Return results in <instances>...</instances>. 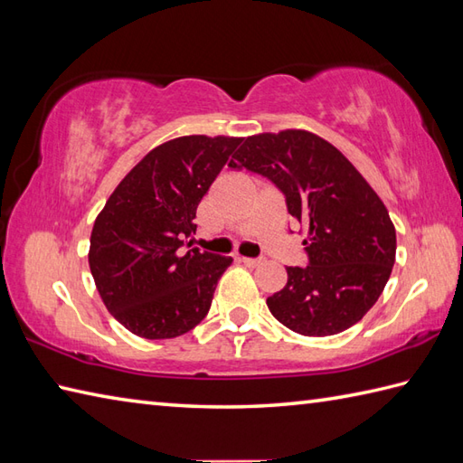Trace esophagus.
<instances>
[{
    "mask_svg": "<svg viewBox=\"0 0 463 463\" xmlns=\"http://www.w3.org/2000/svg\"><path fill=\"white\" fill-rule=\"evenodd\" d=\"M242 264H247V267H250V269H254V267H259V264H262V259H249V257H241L239 259Z\"/></svg>",
    "mask_w": 463,
    "mask_h": 463,
    "instance_id": "34e87169",
    "label": "esophagus"
}]
</instances>
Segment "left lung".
I'll use <instances>...</instances> for the list:
<instances>
[{
	"label": "left lung",
	"instance_id": "8db88e82",
	"mask_svg": "<svg viewBox=\"0 0 463 463\" xmlns=\"http://www.w3.org/2000/svg\"><path fill=\"white\" fill-rule=\"evenodd\" d=\"M229 166L267 176L307 231L308 267H288V282L269 310L302 336H332L360 322L386 287L396 260L388 209L346 156L302 129L242 139Z\"/></svg>",
	"mask_w": 463,
	"mask_h": 463
}]
</instances>
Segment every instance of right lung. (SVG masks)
Wrapping results in <instances>:
<instances>
[{"instance_id": "obj_1", "label": "right lung", "mask_w": 463, "mask_h": 463, "mask_svg": "<svg viewBox=\"0 0 463 463\" xmlns=\"http://www.w3.org/2000/svg\"><path fill=\"white\" fill-rule=\"evenodd\" d=\"M241 141L186 135L155 146L97 214L90 244L95 287L137 336L176 338L209 312L232 259L191 249L186 239L196 231V206Z\"/></svg>"}]
</instances>
